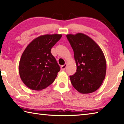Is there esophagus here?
<instances>
[{
	"instance_id": "esophagus-1",
	"label": "esophagus",
	"mask_w": 124,
	"mask_h": 124,
	"mask_svg": "<svg viewBox=\"0 0 124 124\" xmlns=\"http://www.w3.org/2000/svg\"><path fill=\"white\" fill-rule=\"evenodd\" d=\"M67 66V63H65L64 65H63L61 67V69L62 70H64L65 69H66V67Z\"/></svg>"
}]
</instances>
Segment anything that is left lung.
Returning <instances> with one entry per match:
<instances>
[{"label": "left lung", "mask_w": 124, "mask_h": 124, "mask_svg": "<svg viewBox=\"0 0 124 124\" xmlns=\"http://www.w3.org/2000/svg\"><path fill=\"white\" fill-rule=\"evenodd\" d=\"M74 51L77 71L70 76L71 83L81 93L95 92L106 77V61L102 50L95 41L83 33L66 35Z\"/></svg>", "instance_id": "left-lung-1"}]
</instances>
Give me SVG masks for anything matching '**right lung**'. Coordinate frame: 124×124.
<instances>
[{
	"label": "right lung",
	"mask_w": 124,
	"mask_h": 124,
	"mask_svg": "<svg viewBox=\"0 0 124 124\" xmlns=\"http://www.w3.org/2000/svg\"><path fill=\"white\" fill-rule=\"evenodd\" d=\"M61 34L40 35L31 42L21 57L18 70L21 79L29 89L41 90L54 82L60 67L51 53Z\"/></svg>",
	"instance_id": "obj_1"
}]
</instances>
